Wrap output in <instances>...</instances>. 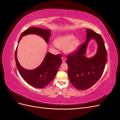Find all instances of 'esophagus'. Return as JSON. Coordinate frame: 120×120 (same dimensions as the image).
I'll return each instance as SVG.
<instances>
[{
  "instance_id": "obj_1",
  "label": "esophagus",
  "mask_w": 120,
  "mask_h": 120,
  "mask_svg": "<svg viewBox=\"0 0 120 120\" xmlns=\"http://www.w3.org/2000/svg\"><path fill=\"white\" fill-rule=\"evenodd\" d=\"M61 59H62V61L63 63L66 62V57H61Z\"/></svg>"
}]
</instances>
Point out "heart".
I'll list each match as a JSON object with an SVG mask.
<instances>
[{
	"instance_id": "b5f03b06",
	"label": "heart",
	"mask_w": 120,
	"mask_h": 120,
	"mask_svg": "<svg viewBox=\"0 0 120 120\" xmlns=\"http://www.w3.org/2000/svg\"><path fill=\"white\" fill-rule=\"evenodd\" d=\"M80 40L78 38H75L72 34H66L60 36L54 41V44L60 49H64V52L67 53L75 52L80 45Z\"/></svg>"
}]
</instances>
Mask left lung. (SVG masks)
I'll use <instances>...</instances> for the list:
<instances>
[{"label":"left lung","mask_w":120,"mask_h":120,"mask_svg":"<svg viewBox=\"0 0 120 120\" xmlns=\"http://www.w3.org/2000/svg\"><path fill=\"white\" fill-rule=\"evenodd\" d=\"M86 39L77 51L68 56L66 62L70 81L79 90L88 89L96 83L103 75L107 59V50L102 37L94 31L86 29ZM95 39L98 45L97 52L91 58L85 56L90 39Z\"/></svg>","instance_id":"1"}]
</instances>
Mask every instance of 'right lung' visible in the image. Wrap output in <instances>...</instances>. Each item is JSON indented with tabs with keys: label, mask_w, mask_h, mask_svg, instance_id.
<instances>
[{
	"label": "right lung",
	"mask_w": 120,
	"mask_h": 120,
	"mask_svg": "<svg viewBox=\"0 0 120 120\" xmlns=\"http://www.w3.org/2000/svg\"><path fill=\"white\" fill-rule=\"evenodd\" d=\"M30 34H34L41 36L45 41L49 42L50 30L38 27H30L27 29L21 34L19 43L21 38ZM17 48L15 53V59L16 67L20 75L24 80L31 86L41 89L45 88L51 82L55 77L60 64L62 63L61 55H53L47 52L42 63L39 67L32 70H28L20 66L17 59Z\"/></svg>",
	"instance_id": "1"
}]
</instances>
